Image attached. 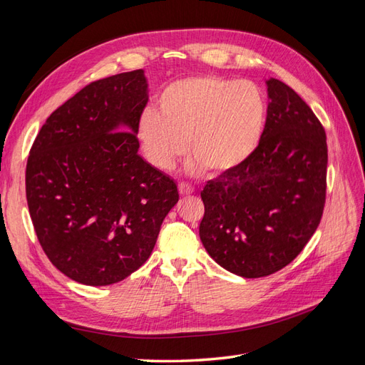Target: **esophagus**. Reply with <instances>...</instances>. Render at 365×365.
Here are the masks:
<instances>
[{
  "label": "esophagus",
  "instance_id": "1",
  "mask_svg": "<svg viewBox=\"0 0 365 365\" xmlns=\"http://www.w3.org/2000/svg\"><path fill=\"white\" fill-rule=\"evenodd\" d=\"M178 190H180V193H181L182 196L192 195V193L195 192L193 187H192L190 184H187V182H180V185H178Z\"/></svg>",
  "mask_w": 365,
  "mask_h": 365
}]
</instances>
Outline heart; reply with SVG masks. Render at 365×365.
<instances>
[{"instance_id":"obj_1","label":"heart","mask_w":365,"mask_h":365,"mask_svg":"<svg viewBox=\"0 0 365 365\" xmlns=\"http://www.w3.org/2000/svg\"><path fill=\"white\" fill-rule=\"evenodd\" d=\"M268 105L262 88L251 81L200 76L163 88L157 109L138 120V138L152 164L173 168L185 152L192 168L224 175L244 164L260 145Z\"/></svg>"}]
</instances>
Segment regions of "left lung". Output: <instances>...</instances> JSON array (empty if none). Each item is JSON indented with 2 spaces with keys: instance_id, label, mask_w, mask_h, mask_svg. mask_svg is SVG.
<instances>
[{
  "instance_id": "1",
  "label": "left lung",
  "mask_w": 365,
  "mask_h": 365,
  "mask_svg": "<svg viewBox=\"0 0 365 365\" xmlns=\"http://www.w3.org/2000/svg\"><path fill=\"white\" fill-rule=\"evenodd\" d=\"M267 86L260 145L201 192L204 248L220 267L245 279L289 264L314 236L326 202L324 128L291 86L277 79Z\"/></svg>"
}]
</instances>
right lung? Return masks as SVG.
I'll list each match as a JSON object with an SVG mask.
<instances>
[{
    "mask_svg": "<svg viewBox=\"0 0 365 365\" xmlns=\"http://www.w3.org/2000/svg\"><path fill=\"white\" fill-rule=\"evenodd\" d=\"M148 103L143 70L91 82L51 113L30 149L26 195L50 262L88 286L145 263L178 202V187L138 155Z\"/></svg>",
    "mask_w": 365,
    "mask_h": 365,
    "instance_id": "1",
    "label": "right lung"
}]
</instances>
